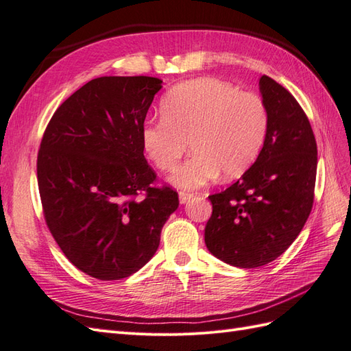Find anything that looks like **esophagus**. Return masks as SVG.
I'll list each match as a JSON object with an SVG mask.
<instances>
[{
    "instance_id": "1",
    "label": "esophagus",
    "mask_w": 351,
    "mask_h": 351,
    "mask_svg": "<svg viewBox=\"0 0 351 351\" xmlns=\"http://www.w3.org/2000/svg\"><path fill=\"white\" fill-rule=\"evenodd\" d=\"M191 197H194V193H191V191H185V190L179 191V200H181V203L188 202L191 199Z\"/></svg>"
}]
</instances>
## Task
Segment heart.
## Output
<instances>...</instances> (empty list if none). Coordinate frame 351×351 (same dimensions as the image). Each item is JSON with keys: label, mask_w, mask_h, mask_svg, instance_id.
<instances>
[{"label": "heart", "mask_w": 351, "mask_h": 351, "mask_svg": "<svg viewBox=\"0 0 351 351\" xmlns=\"http://www.w3.org/2000/svg\"><path fill=\"white\" fill-rule=\"evenodd\" d=\"M268 129V111L256 93L241 92L219 78L190 80L169 90L161 117L142 129V143L160 170H173L185 154L191 157L172 179L181 186H202L219 172L236 178L254 163Z\"/></svg>", "instance_id": "1"}]
</instances>
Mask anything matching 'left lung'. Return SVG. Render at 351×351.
Returning a JSON list of instances; mask_svg holds the SVG:
<instances>
[{"instance_id": "left-lung-1", "label": "left lung", "mask_w": 351, "mask_h": 351, "mask_svg": "<svg viewBox=\"0 0 351 351\" xmlns=\"http://www.w3.org/2000/svg\"><path fill=\"white\" fill-rule=\"evenodd\" d=\"M268 111L264 147L226 191L209 195L204 228L210 254L240 268L274 261L298 237L313 209L317 143L308 117L282 84L259 80Z\"/></svg>"}]
</instances>
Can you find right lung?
<instances>
[{"label":"right lung","instance_id":"add662e5","mask_svg":"<svg viewBox=\"0 0 351 351\" xmlns=\"http://www.w3.org/2000/svg\"><path fill=\"white\" fill-rule=\"evenodd\" d=\"M156 77H101L53 114L37 157L43 215L83 273L120 280L145 265L179 199L143 157L142 129Z\"/></svg>","mask_w":351,"mask_h":351}]
</instances>
